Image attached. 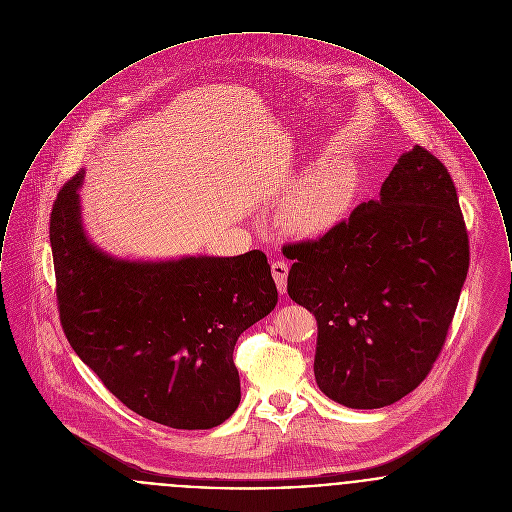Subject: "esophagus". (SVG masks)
Returning a JSON list of instances; mask_svg holds the SVG:
<instances>
[{
  "label": "esophagus",
  "mask_w": 512,
  "mask_h": 512,
  "mask_svg": "<svg viewBox=\"0 0 512 512\" xmlns=\"http://www.w3.org/2000/svg\"><path fill=\"white\" fill-rule=\"evenodd\" d=\"M271 275L275 279V285H277V291L283 295L287 291V275H289V266L281 260L273 262L271 264Z\"/></svg>",
  "instance_id": "1"
}]
</instances>
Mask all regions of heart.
<instances>
[{
	"label": "heart",
	"instance_id": "heart-1",
	"mask_svg": "<svg viewBox=\"0 0 512 512\" xmlns=\"http://www.w3.org/2000/svg\"><path fill=\"white\" fill-rule=\"evenodd\" d=\"M356 169L349 162L322 163L310 169L285 202L283 217L298 235H320L349 214Z\"/></svg>",
	"mask_w": 512,
	"mask_h": 512
}]
</instances>
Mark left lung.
I'll list each match as a JSON object with an SVG mask.
<instances>
[{
	"label": "left lung",
	"instance_id": "8db88e82",
	"mask_svg": "<svg viewBox=\"0 0 512 512\" xmlns=\"http://www.w3.org/2000/svg\"><path fill=\"white\" fill-rule=\"evenodd\" d=\"M287 293L318 322L314 376L349 408L397 403L430 374L468 271V235L447 167L404 152L379 198L322 239L289 244Z\"/></svg>",
	"mask_w": 512,
	"mask_h": 512
}]
</instances>
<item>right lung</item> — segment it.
I'll return each mask as SVG.
<instances>
[{"instance_id":"1","label":"right lung","mask_w":512,"mask_h":512,"mask_svg":"<svg viewBox=\"0 0 512 512\" xmlns=\"http://www.w3.org/2000/svg\"><path fill=\"white\" fill-rule=\"evenodd\" d=\"M82 181L79 171L61 189L50 219L71 347L136 414L175 430L216 428L241 403L235 343L277 304L266 254L113 256L84 229Z\"/></svg>"}]
</instances>
